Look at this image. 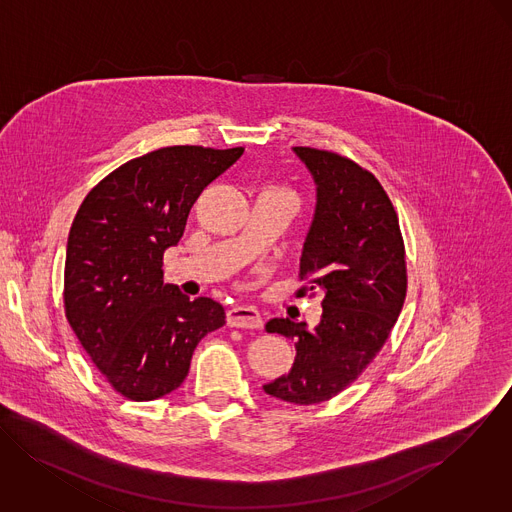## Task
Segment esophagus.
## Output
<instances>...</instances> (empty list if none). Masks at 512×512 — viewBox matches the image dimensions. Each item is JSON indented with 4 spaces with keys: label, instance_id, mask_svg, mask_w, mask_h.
<instances>
[{
    "label": "esophagus",
    "instance_id": "esophagus-1",
    "mask_svg": "<svg viewBox=\"0 0 512 512\" xmlns=\"http://www.w3.org/2000/svg\"><path fill=\"white\" fill-rule=\"evenodd\" d=\"M226 323L230 327H239V329H261L263 319L255 308L249 306H234L226 312Z\"/></svg>",
    "mask_w": 512,
    "mask_h": 512
}]
</instances>
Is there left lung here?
Listing matches in <instances>:
<instances>
[{
  "label": "left lung",
  "instance_id": "obj_1",
  "mask_svg": "<svg viewBox=\"0 0 512 512\" xmlns=\"http://www.w3.org/2000/svg\"><path fill=\"white\" fill-rule=\"evenodd\" d=\"M292 152L315 185L298 276L323 294V314L312 329L288 317L265 325L267 333L294 341L296 358L288 374L263 390L314 405L351 386L380 353L405 302L407 271L397 214L376 177L331 152Z\"/></svg>",
  "mask_w": 512,
  "mask_h": 512
}]
</instances>
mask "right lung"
I'll return each instance as SVG.
<instances>
[{
    "label": "right lung",
    "instance_id": "1",
    "mask_svg": "<svg viewBox=\"0 0 512 512\" xmlns=\"http://www.w3.org/2000/svg\"><path fill=\"white\" fill-rule=\"evenodd\" d=\"M241 154L161 148L120 165L79 206L66 249V317L109 384L132 401L177 390L198 341L226 323L212 298L189 300L163 284L161 259L183 237L200 193Z\"/></svg>",
    "mask_w": 512,
    "mask_h": 512
}]
</instances>
